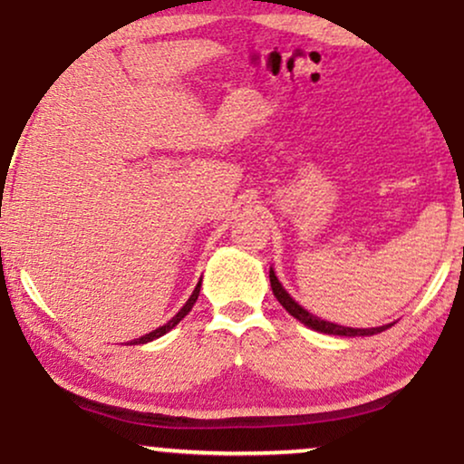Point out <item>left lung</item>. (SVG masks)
I'll return each mask as SVG.
<instances>
[{
	"mask_svg": "<svg viewBox=\"0 0 464 464\" xmlns=\"http://www.w3.org/2000/svg\"><path fill=\"white\" fill-rule=\"evenodd\" d=\"M270 287H273V295L276 296V301L281 303V305L285 307V312L290 314V316H295L296 321H301L303 324H307V327H312L314 332H321V334H329V335H349V338H353V335H372V334H380L384 332V329L391 327V324H382V327H371V329H355V327H343V324H335V323H329V321H321L318 316H314L307 310H303V307L292 299L290 295L284 290V285L279 284V279H276L275 270L270 268Z\"/></svg>",
	"mask_w": 464,
	"mask_h": 464,
	"instance_id": "obj_1",
	"label": "left lung"
}]
</instances>
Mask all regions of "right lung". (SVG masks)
I'll list each match as a JSON object with an SVG mask.
<instances>
[{"instance_id":"obj_1","label":"right lung","mask_w":464,"mask_h":464,"mask_svg":"<svg viewBox=\"0 0 464 464\" xmlns=\"http://www.w3.org/2000/svg\"><path fill=\"white\" fill-rule=\"evenodd\" d=\"M198 295H200V284L194 287V292H191V296L188 299V303H185L183 305V310H180L177 316L172 318V321H168L163 324V327H159V329H154V332H150V334H146V335H141V338H137V340H132L130 344H146V343H150V340H154V338H161L163 334H168L169 329H174L177 327V324L183 321L185 316H188V314L191 312V307H194V303H196V299H198Z\"/></svg>"}]
</instances>
